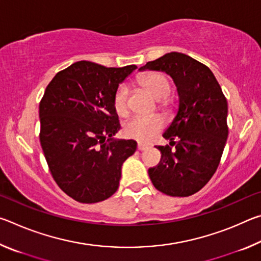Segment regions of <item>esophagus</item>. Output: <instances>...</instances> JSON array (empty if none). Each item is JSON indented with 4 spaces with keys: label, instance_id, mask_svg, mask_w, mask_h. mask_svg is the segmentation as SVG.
<instances>
[{
    "label": "esophagus",
    "instance_id": "obj_1",
    "mask_svg": "<svg viewBox=\"0 0 261 261\" xmlns=\"http://www.w3.org/2000/svg\"><path fill=\"white\" fill-rule=\"evenodd\" d=\"M137 147H138V151H145V149H147V148H148L147 145L141 144V143H139V144H138V146H137Z\"/></svg>",
    "mask_w": 261,
    "mask_h": 261
}]
</instances>
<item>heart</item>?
<instances>
[{
	"label": "heart",
	"mask_w": 261,
	"mask_h": 261,
	"mask_svg": "<svg viewBox=\"0 0 261 261\" xmlns=\"http://www.w3.org/2000/svg\"><path fill=\"white\" fill-rule=\"evenodd\" d=\"M139 83L151 93L155 100H165L170 94V83L162 73H148L139 78ZM129 86L122 84L115 92L114 108L120 116H126L129 113ZM165 110V103L160 105ZM163 122L160 117H139L136 116L124 125V135L127 138L135 139L140 143H149L162 130Z\"/></svg>",
	"instance_id": "b5f03b06"
}]
</instances>
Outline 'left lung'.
<instances>
[{"label": "left lung", "mask_w": 261, "mask_h": 261, "mask_svg": "<svg viewBox=\"0 0 261 261\" xmlns=\"http://www.w3.org/2000/svg\"><path fill=\"white\" fill-rule=\"evenodd\" d=\"M139 70L169 74L178 94L177 113L162 135L175 148L156 146L161 160L148 169L149 178L168 196H191L208 183L222 156L227 99L210 68L182 53H168Z\"/></svg>", "instance_id": "8db88e82"}]
</instances>
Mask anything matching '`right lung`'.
<instances>
[{"mask_svg": "<svg viewBox=\"0 0 261 261\" xmlns=\"http://www.w3.org/2000/svg\"><path fill=\"white\" fill-rule=\"evenodd\" d=\"M136 69L76 62L56 73L39 105L40 144L53 178L79 202L113 196L123 162L136 152L137 141L114 137L121 129L115 92Z\"/></svg>", "mask_w": 261, "mask_h": 261, "instance_id": "add662e5", "label": "right lung"}]
</instances>
